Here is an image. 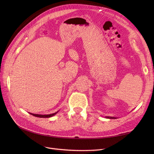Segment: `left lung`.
<instances>
[{"mask_svg":"<svg viewBox=\"0 0 154 154\" xmlns=\"http://www.w3.org/2000/svg\"><path fill=\"white\" fill-rule=\"evenodd\" d=\"M106 118L110 119H117V117H109V116H106Z\"/></svg>","mask_w":154,"mask_h":154,"instance_id":"left-lung-1","label":"left lung"}]
</instances>
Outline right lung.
Listing matches in <instances>:
<instances>
[{
	"mask_svg": "<svg viewBox=\"0 0 154 154\" xmlns=\"http://www.w3.org/2000/svg\"><path fill=\"white\" fill-rule=\"evenodd\" d=\"M59 112V111H57V112H56L54 113V114H47V115L35 114H32V113H30V112H29V114H31V115H32V116H35V117H40V118H49V117H52V116H55L56 114H57V112Z\"/></svg>",
	"mask_w": 154,
	"mask_h": 154,
	"instance_id": "obj_1",
	"label": "right lung"
}]
</instances>
